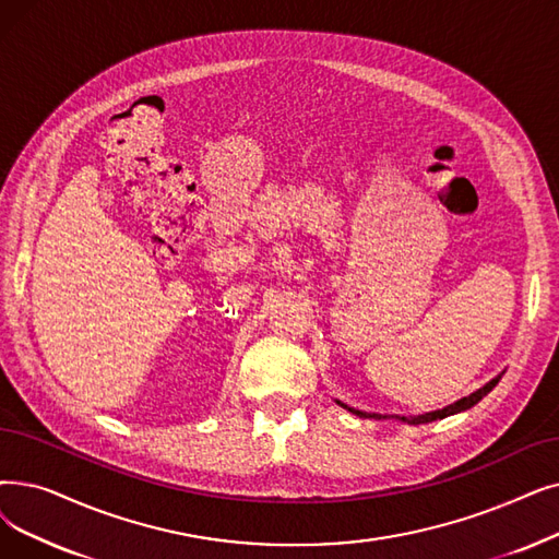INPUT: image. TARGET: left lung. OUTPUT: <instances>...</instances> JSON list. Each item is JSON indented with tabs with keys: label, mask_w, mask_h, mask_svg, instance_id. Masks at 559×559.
Masks as SVG:
<instances>
[{
	"label": "left lung",
	"mask_w": 559,
	"mask_h": 559,
	"mask_svg": "<svg viewBox=\"0 0 559 559\" xmlns=\"http://www.w3.org/2000/svg\"><path fill=\"white\" fill-rule=\"evenodd\" d=\"M500 377L502 374H498L496 379H491L487 385H481L479 391H475L473 395H468V397H464V400H459V402H454V404H450V406H445V408H441V411H431V414H425V416H418V418H402L404 423H411V425H423V423H433V420H441V418H448V416H452V414H459V411H466V408H471V406H475L484 395H489L493 388H496V383L500 381ZM340 404V402H337ZM345 408H349L347 404H343ZM352 414H356V416H360V418H379V416H370V414H362V411H356V408H349Z\"/></svg>",
	"instance_id": "1"
}]
</instances>
